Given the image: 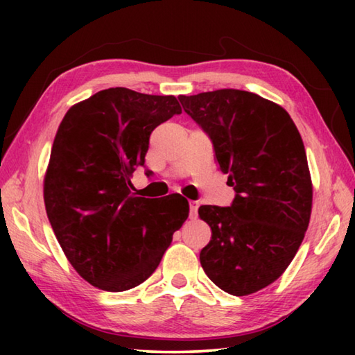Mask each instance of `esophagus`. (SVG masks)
I'll list each match as a JSON object with an SVG mask.
<instances>
[{"label": "esophagus", "mask_w": 355, "mask_h": 355, "mask_svg": "<svg viewBox=\"0 0 355 355\" xmlns=\"http://www.w3.org/2000/svg\"><path fill=\"white\" fill-rule=\"evenodd\" d=\"M197 209H199V202L191 200V202H189V216H191V218H196V216H197Z\"/></svg>", "instance_id": "34e87169"}]
</instances>
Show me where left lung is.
I'll return each instance as SVG.
<instances>
[{
    "label": "left lung",
    "mask_w": 355,
    "mask_h": 355,
    "mask_svg": "<svg viewBox=\"0 0 355 355\" xmlns=\"http://www.w3.org/2000/svg\"><path fill=\"white\" fill-rule=\"evenodd\" d=\"M178 100L236 192L230 207L199 208L211 227L200 264L220 290L248 296L284 274L307 232L313 188L302 137L284 107L257 94L219 89Z\"/></svg>",
    "instance_id": "8db88e82"
}]
</instances>
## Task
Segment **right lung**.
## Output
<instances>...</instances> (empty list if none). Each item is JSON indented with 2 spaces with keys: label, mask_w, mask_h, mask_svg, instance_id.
I'll return each instance as SVG.
<instances>
[{
  "label": "right lung",
  "mask_w": 355,
  "mask_h": 355,
  "mask_svg": "<svg viewBox=\"0 0 355 355\" xmlns=\"http://www.w3.org/2000/svg\"><path fill=\"white\" fill-rule=\"evenodd\" d=\"M175 114L173 95L111 87L71 106L59 125L44 182L46 216L75 271L100 290L146 282L188 219L180 194L158 200L130 189L152 131Z\"/></svg>",
  "instance_id": "obj_1"
}]
</instances>
